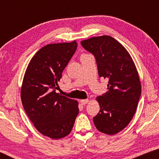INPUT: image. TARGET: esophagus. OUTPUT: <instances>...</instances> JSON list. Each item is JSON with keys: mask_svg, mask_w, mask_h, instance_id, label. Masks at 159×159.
Returning <instances> with one entry per match:
<instances>
[{"mask_svg": "<svg viewBox=\"0 0 159 159\" xmlns=\"http://www.w3.org/2000/svg\"><path fill=\"white\" fill-rule=\"evenodd\" d=\"M89 100L88 99H84V100H80V103H81L82 105H85L88 103Z\"/></svg>", "mask_w": 159, "mask_h": 159, "instance_id": "1", "label": "esophagus"}]
</instances>
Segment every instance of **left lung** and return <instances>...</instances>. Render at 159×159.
Wrapping results in <instances>:
<instances>
[{
	"instance_id": "obj_1",
	"label": "left lung",
	"mask_w": 159,
	"mask_h": 159,
	"mask_svg": "<svg viewBox=\"0 0 159 159\" xmlns=\"http://www.w3.org/2000/svg\"><path fill=\"white\" fill-rule=\"evenodd\" d=\"M96 61L100 77L108 80V91L97 98L100 111L93 117L100 132L115 134L133 117L141 95L138 71L127 50L112 37H94L81 42Z\"/></svg>"
}]
</instances>
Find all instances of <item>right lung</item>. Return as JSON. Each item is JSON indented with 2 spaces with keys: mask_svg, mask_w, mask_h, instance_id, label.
Listing matches in <instances>:
<instances>
[{
  "mask_svg": "<svg viewBox=\"0 0 159 159\" xmlns=\"http://www.w3.org/2000/svg\"><path fill=\"white\" fill-rule=\"evenodd\" d=\"M77 48L76 41L45 45L32 57L24 77V109L36 129L53 139L68 135L79 113L77 101L56 92Z\"/></svg>",
  "mask_w": 159,
  "mask_h": 159,
  "instance_id": "obj_1",
  "label": "right lung"
}]
</instances>
